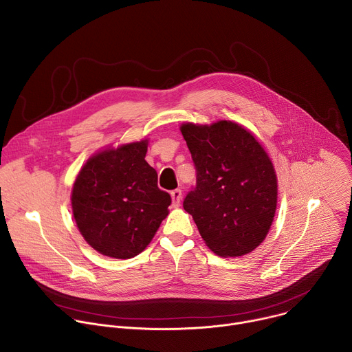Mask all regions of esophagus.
<instances>
[{
  "instance_id": "esophagus-1",
  "label": "esophagus",
  "mask_w": 352,
  "mask_h": 352,
  "mask_svg": "<svg viewBox=\"0 0 352 352\" xmlns=\"http://www.w3.org/2000/svg\"><path fill=\"white\" fill-rule=\"evenodd\" d=\"M171 197H173V206H179L181 200H182V190L181 189H174L171 190Z\"/></svg>"
}]
</instances>
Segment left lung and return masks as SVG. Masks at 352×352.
Returning <instances> with one entry per match:
<instances>
[{"mask_svg": "<svg viewBox=\"0 0 352 352\" xmlns=\"http://www.w3.org/2000/svg\"><path fill=\"white\" fill-rule=\"evenodd\" d=\"M181 132L196 168L185 212L216 255L250 254L265 241L276 214L277 177L269 155L232 121L185 122Z\"/></svg>", "mask_w": 352, "mask_h": 352, "instance_id": "1", "label": "left lung"}]
</instances>
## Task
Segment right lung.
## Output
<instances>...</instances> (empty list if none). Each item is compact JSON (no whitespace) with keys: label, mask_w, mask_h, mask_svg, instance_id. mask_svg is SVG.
<instances>
[{"label":"right lung","mask_w":352,"mask_h":352,"mask_svg":"<svg viewBox=\"0 0 352 352\" xmlns=\"http://www.w3.org/2000/svg\"><path fill=\"white\" fill-rule=\"evenodd\" d=\"M147 139L109 147L80 168L72 188V213L85 241L116 259L139 255L168 216L171 196L144 160Z\"/></svg>","instance_id":"obj_1"}]
</instances>
